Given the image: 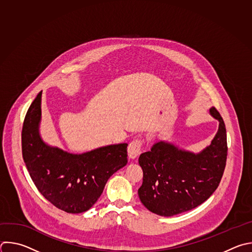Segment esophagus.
I'll return each instance as SVG.
<instances>
[{"label":"esophagus","instance_id":"obj_1","mask_svg":"<svg viewBox=\"0 0 252 252\" xmlns=\"http://www.w3.org/2000/svg\"><path fill=\"white\" fill-rule=\"evenodd\" d=\"M142 144H143V141L141 139H138V138L133 139L128 144V147H127L128 157L131 158V159L136 158L139 155V153H140V150L142 148Z\"/></svg>","mask_w":252,"mask_h":252}]
</instances>
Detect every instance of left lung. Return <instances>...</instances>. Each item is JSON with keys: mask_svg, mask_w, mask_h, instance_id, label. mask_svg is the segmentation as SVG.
<instances>
[{"mask_svg": "<svg viewBox=\"0 0 252 252\" xmlns=\"http://www.w3.org/2000/svg\"><path fill=\"white\" fill-rule=\"evenodd\" d=\"M210 113L220 122L219 130L202 152L194 154L158 141L140 154L143 177L138 196L150 212L164 217L178 215L200 206L217 190L225 168L226 130L217 109L212 107Z\"/></svg>", "mask_w": 252, "mask_h": 252, "instance_id": "obj_1", "label": "left lung"}]
</instances>
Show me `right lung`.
Returning <instances> with one entry per match:
<instances>
[{
  "instance_id": "add662e5",
  "label": "right lung",
  "mask_w": 252,
  "mask_h": 252,
  "mask_svg": "<svg viewBox=\"0 0 252 252\" xmlns=\"http://www.w3.org/2000/svg\"><path fill=\"white\" fill-rule=\"evenodd\" d=\"M41 92L32 103L22 130L23 157L37 190L56 208L71 214L88 211L109 178L127 163L126 143L71 154L45 144L39 136Z\"/></svg>"
}]
</instances>
